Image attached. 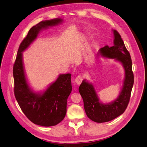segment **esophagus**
I'll list each match as a JSON object with an SVG mask.
<instances>
[{
  "label": "esophagus",
  "mask_w": 147,
  "mask_h": 147,
  "mask_svg": "<svg viewBox=\"0 0 147 147\" xmlns=\"http://www.w3.org/2000/svg\"><path fill=\"white\" fill-rule=\"evenodd\" d=\"M83 76L81 75H78V76H77V77L75 78V83H76L77 84H80L83 81Z\"/></svg>",
  "instance_id": "obj_1"
}]
</instances>
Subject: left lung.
Listing matches in <instances>:
<instances>
[{"label": "left lung", "instance_id": "left-lung-1", "mask_svg": "<svg viewBox=\"0 0 147 147\" xmlns=\"http://www.w3.org/2000/svg\"><path fill=\"white\" fill-rule=\"evenodd\" d=\"M114 45H105L100 49V53L105 57L115 59L121 62L125 69V79L122 91L117 99L109 104L99 102L96 91L91 84L83 80L78 88L84 103L87 117L96 123L110 121L126 110L129 102L133 84L134 74L132 69V60L129 52L126 49L121 35L116 30H113Z\"/></svg>", "mask_w": 147, "mask_h": 147}]
</instances>
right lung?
I'll return each mask as SVG.
<instances>
[{"label":"right lung","mask_w":147,"mask_h":147,"mask_svg":"<svg viewBox=\"0 0 147 147\" xmlns=\"http://www.w3.org/2000/svg\"><path fill=\"white\" fill-rule=\"evenodd\" d=\"M62 20L41 21L29 30L21 42L13 65L14 94L21 110L31 122L42 126H55L64 118L67 112V100L72 90L71 74H62L42 95L30 91L26 82L22 52L37 37L39 31L48 26L61 23Z\"/></svg>","instance_id":"right-lung-1"}]
</instances>
